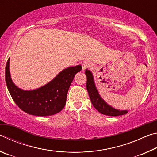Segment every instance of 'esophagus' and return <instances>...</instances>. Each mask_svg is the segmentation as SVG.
Here are the masks:
<instances>
[{"mask_svg":"<svg viewBox=\"0 0 157 157\" xmlns=\"http://www.w3.org/2000/svg\"><path fill=\"white\" fill-rule=\"evenodd\" d=\"M91 66V63H89V62H84L83 64H82V69H83V70H85V69L86 68H89Z\"/></svg>","mask_w":157,"mask_h":157,"instance_id":"obj_1","label":"esophagus"}]
</instances>
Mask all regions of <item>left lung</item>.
<instances>
[{"mask_svg": "<svg viewBox=\"0 0 157 157\" xmlns=\"http://www.w3.org/2000/svg\"><path fill=\"white\" fill-rule=\"evenodd\" d=\"M85 74H86L87 78L86 89L89 93L90 100H91L94 107L100 113L104 114V115L111 116L124 115V114L127 113V111H118L109 106L98 94V91L95 86L92 73L89 71L86 70Z\"/></svg>", "mask_w": 157, "mask_h": 157, "instance_id": "left-lung-1", "label": "left lung"}]
</instances>
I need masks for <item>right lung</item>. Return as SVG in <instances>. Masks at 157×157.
<instances>
[{"instance_id":"add662e5","label":"right lung","mask_w":157,"mask_h":157,"mask_svg":"<svg viewBox=\"0 0 157 157\" xmlns=\"http://www.w3.org/2000/svg\"><path fill=\"white\" fill-rule=\"evenodd\" d=\"M10 58L5 66V82L10 95L21 110L34 116H52L64 107L67 93L75 74L82 70L78 65L58 74L51 82L33 91H23L13 83L9 70Z\"/></svg>"}]
</instances>
